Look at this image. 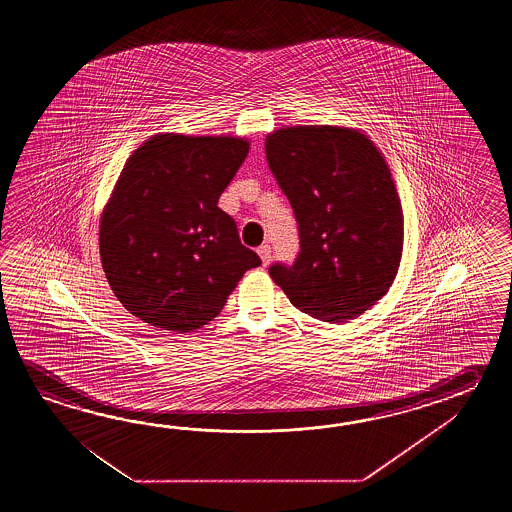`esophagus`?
<instances>
[{"label": "esophagus", "mask_w": 512, "mask_h": 512, "mask_svg": "<svg viewBox=\"0 0 512 512\" xmlns=\"http://www.w3.org/2000/svg\"><path fill=\"white\" fill-rule=\"evenodd\" d=\"M258 254H260L261 261H263V265H269L272 260V249L271 245H261L260 249H258Z\"/></svg>", "instance_id": "obj_1"}]
</instances>
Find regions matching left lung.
<instances>
[{
    "mask_svg": "<svg viewBox=\"0 0 512 512\" xmlns=\"http://www.w3.org/2000/svg\"><path fill=\"white\" fill-rule=\"evenodd\" d=\"M293 207L300 252L269 274L294 307L324 322L364 313L388 293L403 254V208L373 142L337 126H294L265 141Z\"/></svg>",
    "mask_w": 512,
    "mask_h": 512,
    "instance_id": "8db88e82",
    "label": "left lung"
}]
</instances>
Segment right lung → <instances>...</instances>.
Here are the masks:
<instances>
[{"label":"right lung","mask_w":512,"mask_h":512,"mask_svg":"<svg viewBox=\"0 0 512 512\" xmlns=\"http://www.w3.org/2000/svg\"><path fill=\"white\" fill-rule=\"evenodd\" d=\"M247 153L249 142L236 137L163 133L126 161L98 240L109 287L131 315L166 331H194L260 267L218 207Z\"/></svg>","instance_id":"obj_1"}]
</instances>
